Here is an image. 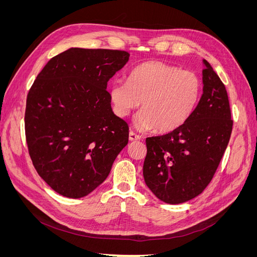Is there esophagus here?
Instances as JSON below:
<instances>
[{
  "label": "esophagus",
  "mask_w": 257,
  "mask_h": 257,
  "mask_svg": "<svg viewBox=\"0 0 257 257\" xmlns=\"http://www.w3.org/2000/svg\"><path fill=\"white\" fill-rule=\"evenodd\" d=\"M128 139H130V142H137V141H141V136L131 131L128 134Z\"/></svg>",
  "instance_id": "obj_1"
}]
</instances>
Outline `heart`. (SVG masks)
<instances>
[{
  "instance_id": "obj_1",
  "label": "heart",
  "mask_w": 257,
  "mask_h": 257,
  "mask_svg": "<svg viewBox=\"0 0 257 257\" xmlns=\"http://www.w3.org/2000/svg\"><path fill=\"white\" fill-rule=\"evenodd\" d=\"M203 83L199 76L181 67L149 61L136 66L128 81H115L110 87L114 112L125 116L142 102L134 125L139 131L157 128L162 133L182 126L195 111Z\"/></svg>"
}]
</instances>
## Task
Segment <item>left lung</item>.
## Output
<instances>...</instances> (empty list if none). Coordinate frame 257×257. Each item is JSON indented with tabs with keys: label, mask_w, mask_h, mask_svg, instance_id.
Segmentation results:
<instances>
[{
	"label": "left lung",
	"mask_w": 257,
	"mask_h": 257,
	"mask_svg": "<svg viewBox=\"0 0 257 257\" xmlns=\"http://www.w3.org/2000/svg\"><path fill=\"white\" fill-rule=\"evenodd\" d=\"M203 95L182 126L146 139L144 178L148 188L166 204L198 196L212 180L228 145L232 120L224 83L203 60Z\"/></svg>",
	"instance_id": "1"
}]
</instances>
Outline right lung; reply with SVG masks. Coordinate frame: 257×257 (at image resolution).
<instances>
[{
  "mask_svg": "<svg viewBox=\"0 0 257 257\" xmlns=\"http://www.w3.org/2000/svg\"><path fill=\"white\" fill-rule=\"evenodd\" d=\"M130 53L69 48L53 57L31 87L25 115L31 160L52 190L81 198L109 175L128 143L127 123L111 109L107 82Z\"/></svg>",
  "mask_w": 257,
  "mask_h": 257,
  "instance_id": "obj_1",
  "label": "right lung"
}]
</instances>
